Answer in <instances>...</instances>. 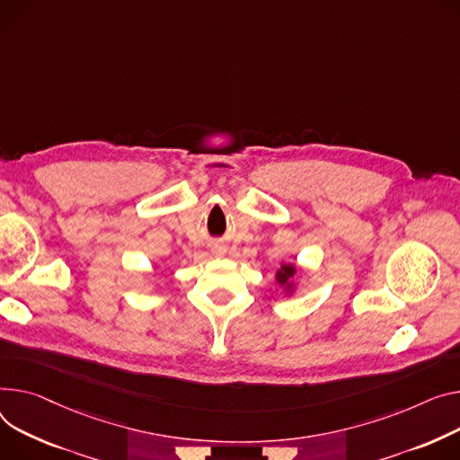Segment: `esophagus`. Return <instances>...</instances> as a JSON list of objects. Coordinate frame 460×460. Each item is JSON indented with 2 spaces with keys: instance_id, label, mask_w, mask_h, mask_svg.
I'll return each instance as SVG.
<instances>
[{
  "instance_id": "34e87169",
  "label": "esophagus",
  "mask_w": 460,
  "mask_h": 460,
  "mask_svg": "<svg viewBox=\"0 0 460 460\" xmlns=\"http://www.w3.org/2000/svg\"><path fill=\"white\" fill-rule=\"evenodd\" d=\"M214 253H218V255H222V253H224V248H220V246H218L217 250H214Z\"/></svg>"
}]
</instances>
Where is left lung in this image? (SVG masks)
Instances as JSON below:
<instances>
[{
    "label": "left lung",
    "mask_w": 460,
    "mask_h": 460,
    "mask_svg": "<svg viewBox=\"0 0 460 460\" xmlns=\"http://www.w3.org/2000/svg\"><path fill=\"white\" fill-rule=\"evenodd\" d=\"M294 266H290V264H285L279 271H278V279H279V283L281 285H285V283H288V279L292 278V275H294Z\"/></svg>",
    "instance_id": "8db88e82"
}]
</instances>
